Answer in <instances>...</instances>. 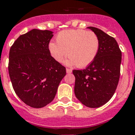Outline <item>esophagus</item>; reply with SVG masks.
<instances>
[{
	"label": "esophagus",
	"mask_w": 135,
	"mask_h": 135,
	"mask_svg": "<svg viewBox=\"0 0 135 135\" xmlns=\"http://www.w3.org/2000/svg\"><path fill=\"white\" fill-rule=\"evenodd\" d=\"M72 72V69H66V73L67 74H71Z\"/></svg>",
	"instance_id": "1"
}]
</instances>
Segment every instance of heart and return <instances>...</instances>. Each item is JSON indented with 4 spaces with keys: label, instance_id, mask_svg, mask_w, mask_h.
Segmentation results:
<instances>
[{
    "label": "heart",
    "instance_id": "b5f03b06",
    "mask_svg": "<svg viewBox=\"0 0 135 135\" xmlns=\"http://www.w3.org/2000/svg\"><path fill=\"white\" fill-rule=\"evenodd\" d=\"M57 42H50L48 49L52 57L57 62L66 61L69 66L77 65L86 67L95 59L99 47V41L96 33L92 31L77 29L62 31L57 35Z\"/></svg>",
    "mask_w": 135,
    "mask_h": 135
}]
</instances>
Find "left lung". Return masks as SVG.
Masks as SVG:
<instances>
[{
    "mask_svg": "<svg viewBox=\"0 0 135 135\" xmlns=\"http://www.w3.org/2000/svg\"><path fill=\"white\" fill-rule=\"evenodd\" d=\"M99 47L95 59L85 69L74 70V92L83 104L98 108L108 102L115 93L120 73L122 53L114 38L95 27Z\"/></svg>",
    "mask_w": 135,
    "mask_h": 135,
    "instance_id": "left-lung-1",
    "label": "left lung"
}]
</instances>
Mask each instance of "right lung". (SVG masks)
Returning <instances> with one entry per match:
<instances>
[{
  "instance_id": "right-lung-1",
  "label": "right lung",
  "mask_w": 135,
  "mask_h": 135,
  "mask_svg": "<svg viewBox=\"0 0 135 135\" xmlns=\"http://www.w3.org/2000/svg\"><path fill=\"white\" fill-rule=\"evenodd\" d=\"M52 31L32 29L12 45L8 71L15 92L33 108H42L54 99L66 68L51 56L48 45Z\"/></svg>"
}]
</instances>
